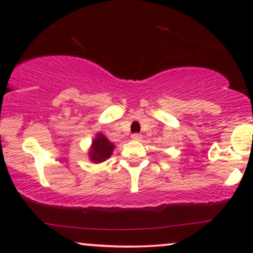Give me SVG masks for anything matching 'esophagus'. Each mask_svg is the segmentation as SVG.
<instances>
[{
  "instance_id": "34e87169",
  "label": "esophagus",
  "mask_w": 253,
  "mask_h": 253,
  "mask_svg": "<svg viewBox=\"0 0 253 253\" xmlns=\"http://www.w3.org/2000/svg\"><path fill=\"white\" fill-rule=\"evenodd\" d=\"M131 138H132L133 140H140L141 138H143V136H141L140 133H133L132 136H131Z\"/></svg>"
}]
</instances>
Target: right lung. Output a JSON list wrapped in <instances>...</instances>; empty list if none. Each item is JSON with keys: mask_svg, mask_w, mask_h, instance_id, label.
Returning a JSON list of instances; mask_svg holds the SVG:
<instances>
[{"mask_svg": "<svg viewBox=\"0 0 253 253\" xmlns=\"http://www.w3.org/2000/svg\"><path fill=\"white\" fill-rule=\"evenodd\" d=\"M114 148H115V145L102 132H98L88 148L89 160L93 164H101V162L108 160L110 155L113 154Z\"/></svg>", "mask_w": 253, "mask_h": 253, "instance_id": "1", "label": "right lung"}]
</instances>
